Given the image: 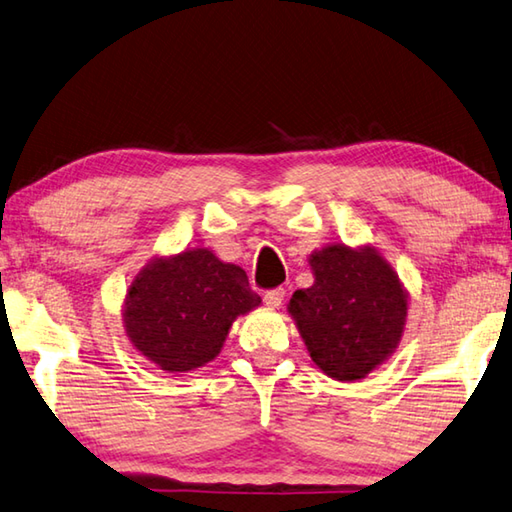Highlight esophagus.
Segmentation results:
<instances>
[{
	"instance_id": "obj_1",
	"label": "esophagus",
	"mask_w": 512,
	"mask_h": 512,
	"mask_svg": "<svg viewBox=\"0 0 512 512\" xmlns=\"http://www.w3.org/2000/svg\"><path fill=\"white\" fill-rule=\"evenodd\" d=\"M284 295H286V291L282 286L271 288V291L264 293V302H266V306H271V309H277V306L284 302Z\"/></svg>"
}]
</instances>
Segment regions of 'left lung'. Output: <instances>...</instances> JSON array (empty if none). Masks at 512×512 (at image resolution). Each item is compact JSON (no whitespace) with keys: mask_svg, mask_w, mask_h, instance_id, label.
<instances>
[{"mask_svg":"<svg viewBox=\"0 0 512 512\" xmlns=\"http://www.w3.org/2000/svg\"><path fill=\"white\" fill-rule=\"evenodd\" d=\"M315 282L295 291L288 311L315 365L336 380L365 378L401 340L407 300L371 248L327 246L311 255Z\"/></svg>","mask_w":512,"mask_h":512,"instance_id":"8db88e82","label":"left lung"}]
</instances>
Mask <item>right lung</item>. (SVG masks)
<instances>
[{"label": "right lung", "instance_id": "right-lung-1", "mask_svg": "<svg viewBox=\"0 0 512 512\" xmlns=\"http://www.w3.org/2000/svg\"><path fill=\"white\" fill-rule=\"evenodd\" d=\"M259 302L239 266L192 248L152 262L136 277L125 302V327L145 358L174 374L215 358L232 320Z\"/></svg>", "mask_w": 512, "mask_h": 512}]
</instances>
